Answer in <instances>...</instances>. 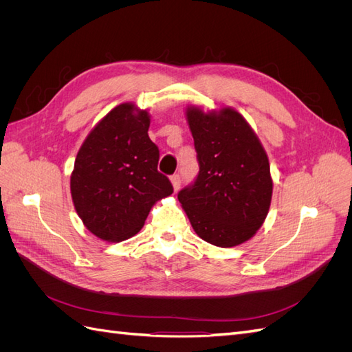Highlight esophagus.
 I'll return each mask as SVG.
<instances>
[{"instance_id":"34e87169","label":"esophagus","mask_w":352,"mask_h":352,"mask_svg":"<svg viewBox=\"0 0 352 352\" xmlns=\"http://www.w3.org/2000/svg\"><path fill=\"white\" fill-rule=\"evenodd\" d=\"M170 180H172V185H173L175 190H177L180 188V184H182V179H180L179 175H173L172 177H170Z\"/></svg>"}]
</instances>
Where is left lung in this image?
Returning <instances> with one entry per match:
<instances>
[{
    "mask_svg": "<svg viewBox=\"0 0 352 352\" xmlns=\"http://www.w3.org/2000/svg\"><path fill=\"white\" fill-rule=\"evenodd\" d=\"M199 172L177 199L197 235L216 247L254 236L267 216L273 182L257 135L232 109L204 114L188 109Z\"/></svg>",
    "mask_w": 352,
    "mask_h": 352,
    "instance_id": "left-lung-1",
    "label": "left lung"
}]
</instances>
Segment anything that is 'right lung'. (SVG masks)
<instances>
[{
    "instance_id": "1",
    "label": "right lung",
    "mask_w": 352,
    "mask_h": 352,
    "mask_svg": "<svg viewBox=\"0 0 352 352\" xmlns=\"http://www.w3.org/2000/svg\"><path fill=\"white\" fill-rule=\"evenodd\" d=\"M150 116L120 104L94 127L70 177L74 208L94 235L120 242L136 235L155 201L173 192L158 172V146L148 136Z\"/></svg>"
}]
</instances>
